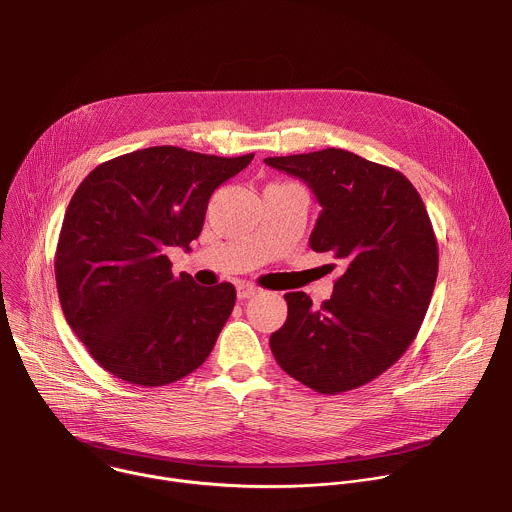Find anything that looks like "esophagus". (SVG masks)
Wrapping results in <instances>:
<instances>
[{
    "instance_id": "1",
    "label": "esophagus",
    "mask_w": 512,
    "mask_h": 512,
    "mask_svg": "<svg viewBox=\"0 0 512 512\" xmlns=\"http://www.w3.org/2000/svg\"><path fill=\"white\" fill-rule=\"evenodd\" d=\"M259 291H261V289H259L257 285H251V283H239V285H237V296H239V300H249V298L257 296Z\"/></svg>"
}]
</instances>
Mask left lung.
Here are the masks:
<instances>
[{
	"mask_svg": "<svg viewBox=\"0 0 512 512\" xmlns=\"http://www.w3.org/2000/svg\"><path fill=\"white\" fill-rule=\"evenodd\" d=\"M304 180L322 206L310 247L342 259L332 298L285 294L287 320L271 334L279 367L322 395L367 385L415 340L437 279V239L419 192L397 170L352 152L265 158Z\"/></svg>",
	"mask_w": 512,
	"mask_h": 512,
	"instance_id": "8db88e82",
	"label": "left lung"
}]
</instances>
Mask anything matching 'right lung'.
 I'll list each match as a JSON object with an SVG mask.
<instances>
[{
	"label": "right lung",
	"mask_w": 512,
	"mask_h": 512,
	"mask_svg": "<svg viewBox=\"0 0 512 512\" xmlns=\"http://www.w3.org/2000/svg\"><path fill=\"white\" fill-rule=\"evenodd\" d=\"M251 160L156 145L103 162L72 194L54 255L58 300L72 332L117 379L170 385L214 348L235 285L176 277L166 249H190L212 192Z\"/></svg>",
	"instance_id": "add662e5"
}]
</instances>
